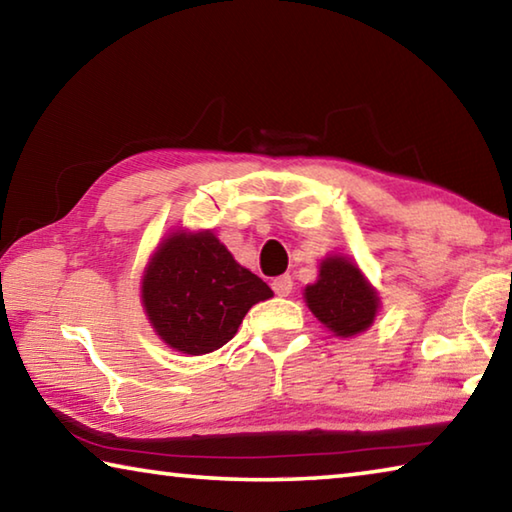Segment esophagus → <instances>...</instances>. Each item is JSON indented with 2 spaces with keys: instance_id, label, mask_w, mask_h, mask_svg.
<instances>
[{
  "instance_id": "34e87169",
  "label": "esophagus",
  "mask_w": 512,
  "mask_h": 512,
  "mask_svg": "<svg viewBox=\"0 0 512 512\" xmlns=\"http://www.w3.org/2000/svg\"><path fill=\"white\" fill-rule=\"evenodd\" d=\"M271 287H273V291H275V296L287 298L289 293L293 291V280H291V275H280V277H275Z\"/></svg>"
}]
</instances>
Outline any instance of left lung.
I'll use <instances>...</instances> for the list:
<instances>
[{
	"mask_svg": "<svg viewBox=\"0 0 512 512\" xmlns=\"http://www.w3.org/2000/svg\"><path fill=\"white\" fill-rule=\"evenodd\" d=\"M305 300L320 323L343 339L368 329L379 307L377 293L343 257H327L320 264L318 282L305 289Z\"/></svg>",
	"mask_w": 512,
	"mask_h": 512,
	"instance_id": "left-lung-1",
	"label": "left lung"
}]
</instances>
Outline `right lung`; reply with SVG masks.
Returning a JSON list of instances; mask_svg holds the SVG:
<instances>
[{
  "label": "right lung",
  "mask_w": 512,
  "mask_h": 512,
  "mask_svg": "<svg viewBox=\"0 0 512 512\" xmlns=\"http://www.w3.org/2000/svg\"><path fill=\"white\" fill-rule=\"evenodd\" d=\"M268 284L239 266L212 232H176L146 268L142 300L155 332L185 354L219 350L237 334L248 309L268 300Z\"/></svg>",
  "instance_id": "add662e5"
}]
</instances>
